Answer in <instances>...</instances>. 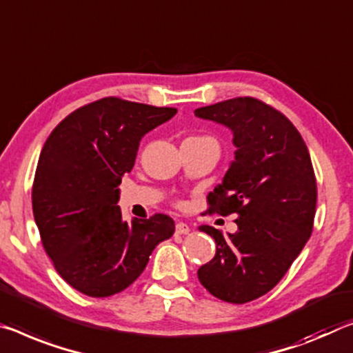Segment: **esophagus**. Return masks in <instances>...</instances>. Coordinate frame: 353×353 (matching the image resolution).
I'll use <instances>...</instances> for the list:
<instances>
[{
	"instance_id": "esophagus-1",
	"label": "esophagus",
	"mask_w": 353,
	"mask_h": 353,
	"mask_svg": "<svg viewBox=\"0 0 353 353\" xmlns=\"http://www.w3.org/2000/svg\"><path fill=\"white\" fill-rule=\"evenodd\" d=\"M176 232L177 234H188L190 232V226L187 225V223L179 221V223H176Z\"/></svg>"
}]
</instances>
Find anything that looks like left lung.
<instances>
[{"label": "left lung", "mask_w": 353, "mask_h": 353, "mask_svg": "<svg viewBox=\"0 0 353 353\" xmlns=\"http://www.w3.org/2000/svg\"><path fill=\"white\" fill-rule=\"evenodd\" d=\"M231 128L234 161L214 192L209 214L237 215V232L212 226L216 253L199 267L203 286L223 301L247 303L272 290L303 250L314 225L317 185L303 138L286 116L254 97L194 110Z\"/></svg>", "instance_id": "8db88e82"}]
</instances>
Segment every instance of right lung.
<instances>
[{
  "instance_id": "add662e5",
  "label": "right lung",
  "mask_w": 353,
  "mask_h": 353,
  "mask_svg": "<svg viewBox=\"0 0 353 353\" xmlns=\"http://www.w3.org/2000/svg\"><path fill=\"white\" fill-rule=\"evenodd\" d=\"M176 113L103 97L70 113L43 144L32 214L56 272L81 294L110 297L127 289L174 234L165 214L122 220L117 185L135 165L141 138Z\"/></svg>"
}]
</instances>
